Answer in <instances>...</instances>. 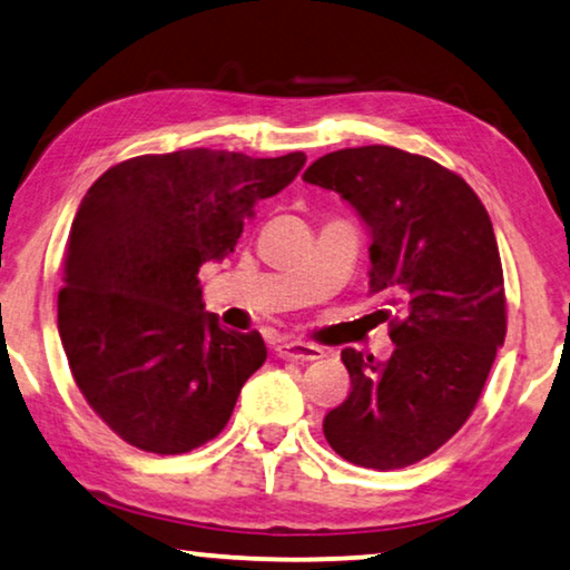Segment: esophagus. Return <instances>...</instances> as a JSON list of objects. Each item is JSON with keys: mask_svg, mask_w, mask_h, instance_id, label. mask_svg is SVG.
Here are the masks:
<instances>
[{"mask_svg": "<svg viewBox=\"0 0 570 570\" xmlns=\"http://www.w3.org/2000/svg\"><path fill=\"white\" fill-rule=\"evenodd\" d=\"M275 352L283 358H295V362H313V358L323 356L321 346L305 344V341H283V344H277Z\"/></svg>", "mask_w": 570, "mask_h": 570, "instance_id": "1", "label": "esophagus"}]
</instances>
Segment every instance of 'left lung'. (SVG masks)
<instances>
[{"label": "left lung", "mask_w": 570, "mask_h": 570, "mask_svg": "<svg viewBox=\"0 0 570 570\" xmlns=\"http://www.w3.org/2000/svg\"><path fill=\"white\" fill-rule=\"evenodd\" d=\"M303 180L336 190L366 224L370 287L395 311H380L392 318L387 362L341 352L352 392L323 417V435L356 466H410L466 423L504 344L492 222L456 173L387 145L323 155Z\"/></svg>", "instance_id": "1"}]
</instances>
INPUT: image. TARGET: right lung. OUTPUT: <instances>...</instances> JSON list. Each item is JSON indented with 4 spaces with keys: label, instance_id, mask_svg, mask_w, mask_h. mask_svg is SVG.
I'll list each match as a JSON object with an SVG mask.
<instances>
[{
    "label": "right lung",
    "instance_id": "right-lung-1",
    "mask_svg": "<svg viewBox=\"0 0 570 570\" xmlns=\"http://www.w3.org/2000/svg\"><path fill=\"white\" fill-rule=\"evenodd\" d=\"M303 153L139 155L78 206L63 255L58 334L91 410L135 449L175 456L229 423L267 358L204 311L198 269L232 255L255 204L291 186Z\"/></svg>",
    "mask_w": 570,
    "mask_h": 570
}]
</instances>
